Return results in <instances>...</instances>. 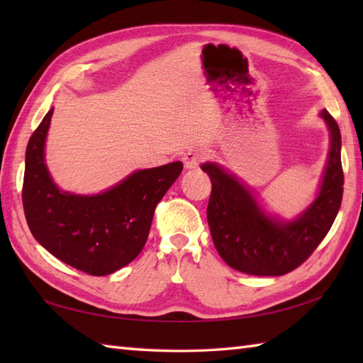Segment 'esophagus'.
<instances>
[{"mask_svg": "<svg viewBox=\"0 0 363 363\" xmlns=\"http://www.w3.org/2000/svg\"><path fill=\"white\" fill-rule=\"evenodd\" d=\"M204 151L201 150H190L182 156V162H184V167L187 169H194L198 168L199 164H201L203 159H204Z\"/></svg>", "mask_w": 363, "mask_h": 363, "instance_id": "1", "label": "esophagus"}]
</instances>
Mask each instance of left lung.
Listing matches in <instances>:
<instances>
[{"label": "left lung", "mask_w": 363, "mask_h": 363, "mask_svg": "<svg viewBox=\"0 0 363 363\" xmlns=\"http://www.w3.org/2000/svg\"><path fill=\"white\" fill-rule=\"evenodd\" d=\"M321 117L330 130L328 167L317 199L295 221L268 218L234 176L215 164L201 167L212 182L207 204L212 240L230 268L252 276L287 274L304 264L329 233L343 198L342 135L333 115L323 111Z\"/></svg>", "instance_id": "1"}]
</instances>
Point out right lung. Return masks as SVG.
Returning <instances> with one entry per match:
<instances>
[{
	"instance_id": "right-lung-1",
	"label": "right lung",
	"mask_w": 363,
	"mask_h": 363,
	"mask_svg": "<svg viewBox=\"0 0 363 363\" xmlns=\"http://www.w3.org/2000/svg\"><path fill=\"white\" fill-rule=\"evenodd\" d=\"M52 109L30 135L23 177V209L35 240L82 273L106 276L133 262L146 243L156 206L182 172V162L140 169L95 196L54 186L43 160Z\"/></svg>"
}]
</instances>
